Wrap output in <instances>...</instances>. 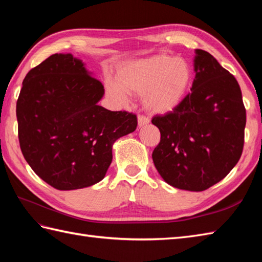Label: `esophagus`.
Returning <instances> with one entry per match:
<instances>
[{
  "label": "esophagus",
  "mask_w": 262,
  "mask_h": 262,
  "mask_svg": "<svg viewBox=\"0 0 262 262\" xmlns=\"http://www.w3.org/2000/svg\"><path fill=\"white\" fill-rule=\"evenodd\" d=\"M149 122V119L147 118V117L145 116H138L137 117V125H138V128H142L145 125H147Z\"/></svg>",
  "instance_id": "obj_1"
}]
</instances>
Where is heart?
<instances>
[{"mask_svg": "<svg viewBox=\"0 0 262 262\" xmlns=\"http://www.w3.org/2000/svg\"><path fill=\"white\" fill-rule=\"evenodd\" d=\"M193 82L190 63L166 54L132 60L117 71L116 81L107 80L105 93L124 105L130 94H142V103L153 115H168L179 108Z\"/></svg>", "mask_w": 262, "mask_h": 262, "instance_id": "heart-1", "label": "heart"}]
</instances>
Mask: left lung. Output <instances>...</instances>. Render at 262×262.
I'll list each match as a JSON object with an SVG mask.
<instances>
[{"label":"left lung","instance_id":"left-lung-1","mask_svg":"<svg viewBox=\"0 0 262 262\" xmlns=\"http://www.w3.org/2000/svg\"><path fill=\"white\" fill-rule=\"evenodd\" d=\"M194 54L191 93L174 111L152 119L161 133L152 158L170 186L203 191L240 160L247 116L235 77L209 53Z\"/></svg>","mask_w":262,"mask_h":262}]
</instances>
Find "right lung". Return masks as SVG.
<instances>
[{
  "instance_id": "right-lung-1",
  "label": "right lung",
  "mask_w": 262,
  "mask_h": 262,
  "mask_svg": "<svg viewBox=\"0 0 262 262\" xmlns=\"http://www.w3.org/2000/svg\"><path fill=\"white\" fill-rule=\"evenodd\" d=\"M72 54H54L26 75L16 101L21 152L35 173L58 190L101 181L113 145L137 127L136 115L98 102L104 89Z\"/></svg>"
}]
</instances>
